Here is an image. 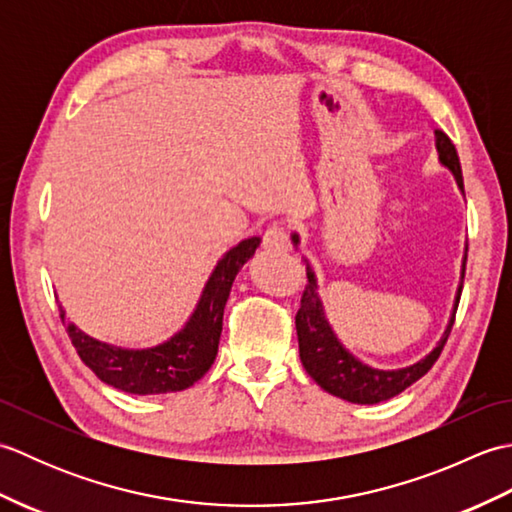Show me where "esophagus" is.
Masks as SVG:
<instances>
[{
  "instance_id": "1",
  "label": "esophagus",
  "mask_w": 512,
  "mask_h": 512,
  "mask_svg": "<svg viewBox=\"0 0 512 512\" xmlns=\"http://www.w3.org/2000/svg\"><path fill=\"white\" fill-rule=\"evenodd\" d=\"M264 248L268 250H288L290 246V233L284 224H273L266 228L264 239H262Z\"/></svg>"
}]
</instances>
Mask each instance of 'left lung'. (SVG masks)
Returning a JSON list of instances; mask_svg holds the SVG:
<instances>
[{
	"label": "left lung",
	"instance_id": "8db88e82",
	"mask_svg": "<svg viewBox=\"0 0 512 512\" xmlns=\"http://www.w3.org/2000/svg\"><path fill=\"white\" fill-rule=\"evenodd\" d=\"M436 143L440 151V162L455 173L458 184L464 189L460 158H458V151H455V145L451 143V138L444 134L442 129H436ZM292 239H295V244L299 242L297 235H292ZM464 270H466V257H464ZM462 279H464V273H462ZM460 295H462V286L458 290V299H455L449 328L444 332L436 350H433L429 356H424L422 361L413 363L411 367L396 369V372H383V369L367 367L361 361H356V358L347 350H343V345L336 341L328 321H325L321 301L317 297V279H314L312 270H308V286L303 290L301 308L297 310V317H295L301 363L306 367V372L312 376L314 383L336 398L358 402V405H374V402L394 398L436 365L455 323V312H458Z\"/></svg>",
	"mask_w": 512,
	"mask_h": 512
}]
</instances>
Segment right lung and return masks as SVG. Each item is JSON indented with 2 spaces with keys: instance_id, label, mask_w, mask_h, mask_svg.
I'll list each match as a JSON object with an SVG mask.
<instances>
[{
  "instance_id": "add662e5",
  "label": "right lung",
  "mask_w": 512,
  "mask_h": 512,
  "mask_svg": "<svg viewBox=\"0 0 512 512\" xmlns=\"http://www.w3.org/2000/svg\"><path fill=\"white\" fill-rule=\"evenodd\" d=\"M257 246L259 237H250L228 250L215 266L211 279L206 281L193 317L167 343L151 350H123V347L94 341L88 334L76 330L72 323L63 321L76 354L103 383L127 394H169V391H182L198 383L215 361L224 306L233 279ZM63 314L61 310V319Z\"/></svg>"
}]
</instances>
